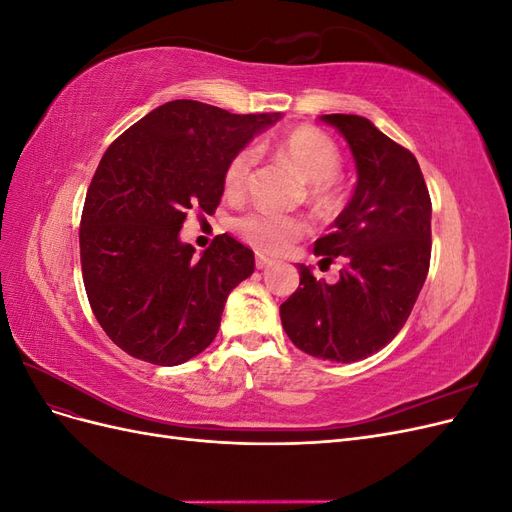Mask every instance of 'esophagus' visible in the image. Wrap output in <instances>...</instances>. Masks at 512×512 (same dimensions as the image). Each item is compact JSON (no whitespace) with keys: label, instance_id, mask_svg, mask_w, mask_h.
I'll return each instance as SVG.
<instances>
[{"label":"esophagus","instance_id":"1","mask_svg":"<svg viewBox=\"0 0 512 512\" xmlns=\"http://www.w3.org/2000/svg\"><path fill=\"white\" fill-rule=\"evenodd\" d=\"M271 265H273V260H271V258L262 256V254H258V256H256V269H267V267H271Z\"/></svg>","mask_w":512,"mask_h":512}]
</instances>
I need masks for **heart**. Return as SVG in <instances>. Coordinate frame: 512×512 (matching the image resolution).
<instances>
[{"instance_id": "obj_1", "label": "heart", "mask_w": 512, "mask_h": 512, "mask_svg": "<svg viewBox=\"0 0 512 512\" xmlns=\"http://www.w3.org/2000/svg\"><path fill=\"white\" fill-rule=\"evenodd\" d=\"M273 156L290 166L303 181H307L309 203L320 211H333L339 203L335 175L342 168V151L324 132L303 126L277 138L271 147ZM256 151L252 147L239 149L224 168V190L230 196H243L252 181ZM235 228L243 241L260 252L280 254L309 232L303 218L275 215L269 211H250L241 215Z\"/></svg>"}]
</instances>
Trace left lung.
Here are the masks:
<instances>
[{"mask_svg":"<svg viewBox=\"0 0 512 512\" xmlns=\"http://www.w3.org/2000/svg\"><path fill=\"white\" fill-rule=\"evenodd\" d=\"M356 162V188L333 230L314 243L324 262H344L335 284L299 265L301 282L280 305L299 350L337 363L367 359L404 327L431 258V198L412 153L359 115H322Z\"/></svg>","mask_w":512,"mask_h":512,"instance_id":"8db88e82","label":"left lung"}]
</instances>
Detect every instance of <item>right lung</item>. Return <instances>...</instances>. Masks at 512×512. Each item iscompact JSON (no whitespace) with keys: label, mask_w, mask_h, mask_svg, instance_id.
<instances>
[{"label":"right lung","mask_w":512,"mask_h":512,"mask_svg":"<svg viewBox=\"0 0 512 512\" xmlns=\"http://www.w3.org/2000/svg\"><path fill=\"white\" fill-rule=\"evenodd\" d=\"M280 117L173 100L106 149L85 196L81 267L100 327L134 359L181 365L218 335L254 252L218 235L196 258L179 230L192 211L215 213L228 160Z\"/></svg>","instance_id":"add662e5"}]
</instances>
